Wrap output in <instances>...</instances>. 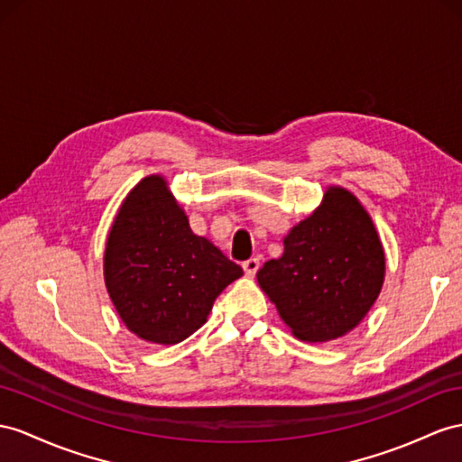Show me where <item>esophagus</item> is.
<instances>
[{"label": "esophagus", "mask_w": 462, "mask_h": 462, "mask_svg": "<svg viewBox=\"0 0 462 462\" xmlns=\"http://www.w3.org/2000/svg\"><path fill=\"white\" fill-rule=\"evenodd\" d=\"M244 273L247 275V277H254L255 273H257V269H259V259L257 257H252V259H247V262H244Z\"/></svg>", "instance_id": "esophagus-1"}]
</instances>
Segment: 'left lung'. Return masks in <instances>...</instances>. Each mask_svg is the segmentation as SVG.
Listing matches in <instances>:
<instances>
[{"mask_svg": "<svg viewBox=\"0 0 462 462\" xmlns=\"http://www.w3.org/2000/svg\"><path fill=\"white\" fill-rule=\"evenodd\" d=\"M285 252L257 271V282L292 336L332 341L361 324L384 282V247L373 218L344 187L285 236Z\"/></svg>", "mask_w": 462, "mask_h": 462, "instance_id": "1", "label": "left lung"}]
</instances>
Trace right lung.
<instances>
[{
	"label": "right lung",
	"instance_id": "obj_1",
	"mask_svg": "<svg viewBox=\"0 0 462 462\" xmlns=\"http://www.w3.org/2000/svg\"><path fill=\"white\" fill-rule=\"evenodd\" d=\"M240 265L203 236L163 175L140 180L118 207L105 244L103 277L116 314L140 339L175 346L207 322Z\"/></svg>",
	"mask_w": 462,
	"mask_h": 462
}]
</instances>
